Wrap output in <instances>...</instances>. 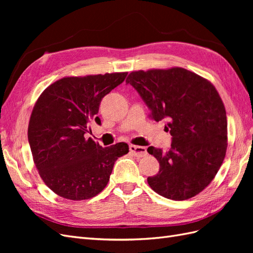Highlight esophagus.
Masks as SVG:
<instances>
[{
    "label": "esophagus",
    "instance_id": "esophagus-1",
    "mask_svg": "<svg viewBox=\"0 0 253 253\" xmlns=\"http://www.w3.org/2000/svg\"><path fill=\"white\" fill-rule=\"evenodd\" d=\"M129 151H131L132 154L136 157H143L147 155V149L145 147H139V145H129Z\"/></svg>",
    "mask_w": 253,
    "mask_h": 253
}]
</instances>
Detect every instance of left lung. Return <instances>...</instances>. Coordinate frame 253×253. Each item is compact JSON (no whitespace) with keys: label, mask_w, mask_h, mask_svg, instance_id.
<instances>
[{"label":"left lung","mask_w":253,"mask_h":253,"mask_svg":"<svg viewBox=\"0 0 253 253\" xmlns=\"http://www.w3.org/2000/svg\"><path fill=\"white\" fill-rule=\"evenodd\" d=\"M126 82L138 91L155 121H167L171 149L149 147L159 172L148 177L156 193L185 201L201 193L215 177L227 151V116L216 88L182 67L136 71Z\"/></svg>","instance_id":"obj_1"}]
</instances>
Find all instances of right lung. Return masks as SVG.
<instances>
[{"instance_id":"add662e5","label":"right lung","mask_w":253,"mask_h":253,"mask_svg":"<svg viewBox=\"0 0 253 253\" xmlns=\"http://www.w3.org/2000/svg\"><path fill=\"white\" fill-rule=\"evenodd\" d=\"M127 73L64 77L38 98L30 115L28 141L41 178L52 192L71 201L88 200L110 180L118 157L127 154L125 142L102 148L85 138L102 98L125 81Z\"/></svg>"}]
</instances>
